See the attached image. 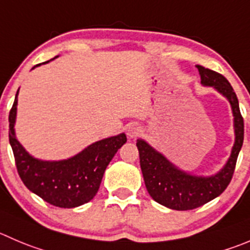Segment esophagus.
I'll list each match as a JSON object with an SVG mask.
<instances>
[{
	"label": "esophagus",
	"mask_w": 250,
	"mask_h": 250,
	"mask_svg": "<svg viewBox=\"0 0 250 250\" xmlns=\"http://www.w3.org/2000/svg\"><path fill=\"white\" fill-rule=\"evenodd\" d=\"M142 132L141 127L139 126V125H131V126H129V129H127V135H129V137H131V139H136L137 136H140Z\"/></svg>",
	"instance_id": "1"
}]
</instances>
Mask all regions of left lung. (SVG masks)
I'll use <instances>...</instances> for the list:
<instances>
[{
	"label": "left lung",
	"mask_w": 250,
	"mask_h": 250,
	"mask_svg": "<svg viewBox=\"0 0 250 250\" xmlns=\"http://www.w3.org/2000/svg\"><path fill=\"white\" fill-rule=\"evenodd\" d=\"M196 67L200 73L201 83L215 87L222 93L229 101L233 111L236 141L225 168L212 177H195L175 168L162 154L154 151L142 140H137L136 144L140 153V166L148 194L161 205L178 211L200 208L225 191L233 177L237 158L244 139L243 116L232 85L221 73L200 65Z\"/></svg>",
	"instance_id": "left-lung-1"
}]
</instances>
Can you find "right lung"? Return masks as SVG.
I'll use <instances>...</instances> for the list:
<instances>
[{
	"instance_id": "right-lung-1",
	"label": "right lung",
	"mask_w": 250,
	"mask_h": 250,
	"mask_svg": "<svg viewBox=\"0 0 250 250\" xmlns=\"http://www.w3.org/2000/svg\"><path fill=\"white\" fill-rule=\"evenodd\" d=\"M18 91L9 110L8 135L17 172L22 182L30 191L58 208H77L91 201L98 191L106 166L126 142L125 134L92 144L81 153L65 161L44 162L33 158L14 135Z\"/></svg>"
}]
</instances>
